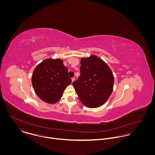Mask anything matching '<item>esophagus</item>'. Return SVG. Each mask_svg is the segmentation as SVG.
Returning <instances> with one entry per match:
<instances>
[{
	"instance_id": "1",
	"label": "esophagus",
	"mask_w": 155,
	"mask_h": 155,
	"mask_svg": "<svg viewBox=\"0 0 155 155\" xmlns=\"http://www.w3.org/2000/svg\"><path fill=\"white\" fill-rule=\"evenodd\" d=\"M74 81H75V78H71V81H72V82H74Z\"/></svg>"
}]
</instances>
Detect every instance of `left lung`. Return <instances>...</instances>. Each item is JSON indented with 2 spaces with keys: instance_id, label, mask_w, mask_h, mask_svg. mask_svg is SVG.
<instances>
[{
  "instance_id": "1",
  "label": "left lung",
  "mask_w": 155,
  "mask_h": 155,
  "mask_svg": "<svg viewBox=\"0 0 155 155\" xmlns=\"http://www.w3.org/2000/svg\"><path fill=\"white\" fill-rule=\"evenodd\" d=\"M81 75L72 84L84 106L89 108L104 104L113 91L114 77L110 67L96 55L82 58Z\"/></svg>"
}]
</instances>
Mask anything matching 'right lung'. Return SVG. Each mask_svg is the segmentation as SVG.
Instances as JSON below:
<instances>
[{"label": "right lung", "instance_id": "add662e5", "mask_svg": "<svg viewBox=\"0 0 155 155\" xmlns=\"http://www.w3.org/2000/svg\"><path fill=\"white\" fill-rule=\"evenodd\" d=\"M31 82L37 95L45 102L53 104L61 98L71 79L62 60L46 59L34 70Z\"/></svg>", "mask_w": 155, "mask_h": 155}]
</instances>
